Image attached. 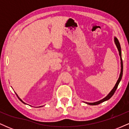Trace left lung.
<instances>
[{"label": "left lung", "instance_id": "obj_1", "mask_svg": "<svg viewBox=\"0 0 129 129\" xmlns=\"http://www.w3.org/2000/svg\"><path fill=\"white\" fill-rule=\"evenodd\" d=\"M115 44H116V45L117 47V48H118V51H119V56H120V57H121V73H120V75H119V78H118V80L117 81L116 84H115V87H113V89L112 90V91H110V93H109V94L106 96V98H104L102 100H100L98 102H96V103H86L87 104H89V105H98V104H100L103 103V102L106 101H107L108 100H109V99L113 95L114 93H115V91H116L117 88H118V85H119V83L120 82L121 80V78H122V72H123V63H122V57H121V47H120V44H119V41H118V40L116 39V38H115Z\"/></svg>", "mask_w": 129, "mask_h": 129}]
</instances>
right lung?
<instances>
[{"label":"right lung","instance_id":"right-lung-1","mask_svg":"<svg viewBox=\"0 0 129 129\" xmlns=\"http://www.w3.org/2000/svg\"><path fill=\"white\" fill-rule=\"evenodd\" d=\"M16 95H17V98H19V100H20V101H21V102H22V103H23V104H25V103H24V102H23V101H22V100H21V99H20V98H19V97L18 96H17V94H16Z\"/></svg>","mask_w":129,"mask_h":129}]
</instances>
